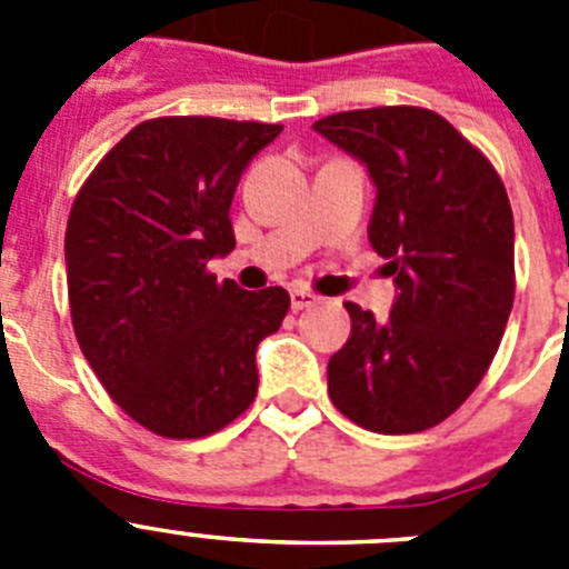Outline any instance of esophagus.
Here are the masks:
<instances>
[{
    "label": "esophagus",
    "mask_w": 569,
    "mask_h": 569,
    "mask_svg": "<svg viewBox=\"0 0 569 569\" xmlns=\"http://www.w3.org/2000/svg\"><path fill=\"white\" fill-rule=\"evenodd\" d=\"M319 301H321L319 296L310 293V290H305V288L290 290V308L293 310H310V308H316Z\"/></svg>",
    "instance_id": "obj_1"
}]
</instances>
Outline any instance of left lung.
Returning <instances> with one entry per match:
<instances>
[{
    "label": "left lung",
    "mask_w": 569,
    "mask_h": 569,
    "mask_svg": "<svg viewBox=\"0 0 569 569\" xmlns=\"http://www.w3.org/2000/svg\"><path fill=\"white\" fill-rule=\"evenodd\" d=\"M376 182L370 244L396 276L390 319L347 301L350 339L328 365L339 413L385 436L453 416L485 379L516 296L512 210L485 153L413 104L345 110L313 124Z\"/></svg>",
    "instance_id": "obj_1"
}]
</instances>
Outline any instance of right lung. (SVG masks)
Listing matches in <instances>:
<instances>
[{
	"label": "right lung",
	"instance_id": "right-lung-1",
	"mask_svg": "<svg viewBox=\"0 0 569 569\" xmlns=\"http://www.w3.org/2000/svg\"><path fill=\"white\" fill-rule=\"evenodd\" d=\"M281 124L159 116L116 142L79 188L64 230L73 333L110 399L162 439H202L256 399V347L290 296L216 281L236 248L241 170Z\"/></svg>",
	"mask_w": 569,
	"mask_h": 569
}]
</instances>
